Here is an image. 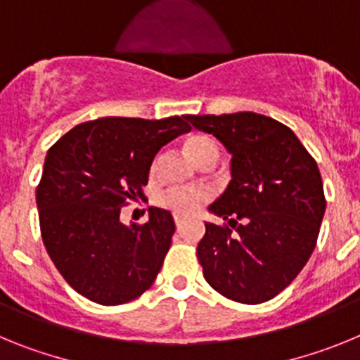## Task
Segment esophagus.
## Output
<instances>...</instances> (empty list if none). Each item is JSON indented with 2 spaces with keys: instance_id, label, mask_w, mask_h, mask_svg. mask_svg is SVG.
I'll list each match as a JSON object with an SVG mask.
<instances>
[{
  "instance_id": "esophagus-1",
  "label": "esophagus",
  "mask_w": 360,
  "mask_h": 360,
  "mask_svg": "<svg viewBox=\"0 0 360 360\" xmlns=\"http://www.w3.org/2000/svg\"><path fill=\"white\" fill-rule=\"evenodd\" d=\"M174 224H176V229L180 231V229L184 227V224H186V219H184L182 216H174Z\"/></svg>"
}]
</instances>
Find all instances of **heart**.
Instances as JSON below:
<instances>
[{"mask_svg": "<svg viewBox=\"0 0 360 360\" xmlns=\"http://www.w3.org/2000/svg\"><path fill=\"white\" fill-rule=\"evenodd\" d=\"M184 149L195 164H202L205 160H218V146L207 135H191L184 142ZM207 200V195L202 191H167L160 196V203L169 207L176 214L186 216L198 211Z\"/></svg>", "mask_w": 360, "mask_h": 360, "instance_id": "b5f03b06", "label": "heart"}]
</instances>
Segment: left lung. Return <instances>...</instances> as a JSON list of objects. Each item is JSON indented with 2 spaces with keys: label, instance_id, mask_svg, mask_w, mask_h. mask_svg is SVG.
Masks as SVG:
<instances>
[{
  "label": "left lung",
  "instance_id": "obj_1",
  "mask_svg": "<svg viewBox=\"0 0 360 360\" xmlns=\"http://www.w3.org/2000/svg\"><path fill=\"white\" fill-rule=\"evenodd\" d=\"M231 158V182L209 211L196 256L205 281L225 297L265 303L290 285L316 249L326 200L319 167L295 133L270 117L238 111L187 115Z\"/></svg>",
  "mask_w": 360,
  "mask_h": 360
}]
</instances>
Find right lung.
Masks as SVG:
<instances>
[{
    "instance_id": "1",
    "label": "right lung",
    "mask_w": 360,
    "mask_h": 360,
    "mask_svg": "<svg viewBox=\"0 0 360 360\" xmlns=\"http://www.w3.org/2000/svg\"><path fill=\"white\" fill-rule=\"evenodd\" d=\"M191 129L184 117H104L79 124L46 153L36 191L43 243L70 287L106 307L144 294L171 247L169 211L149 207L144 225L120 209L142 195L162 146Z\"/></svg>"
}]
</instances>
